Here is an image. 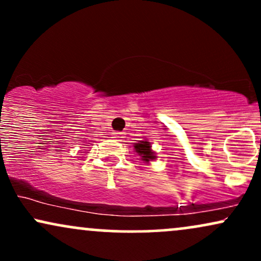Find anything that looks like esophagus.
<instances>
[{
	"mask_svg": "<svg viewBox=\"0 0 261 261\" xmlns=\"http://www.w3.org/2000/svg\"><path fill=\"white\" fill-rule=\"evenodd\" d=\"M122 133H120V131H115V133H113V136H114V139H118V140H120V139H122Z\"/></svg>",
	"mask_w": 261,
	"mask_h": 261,
	"instance_id": "34e87169",
	"label": "esophagus"
}]
</instances>
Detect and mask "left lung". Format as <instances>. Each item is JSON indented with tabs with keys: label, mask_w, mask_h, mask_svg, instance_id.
I'll use <instances>...</instances> for the list:
<instances>
[{
	"label": "left lung",
	"mask_w": 261,
	"mask_h": 261,
	"mask_svg": "<svg viewBox=\"0 0 261 261\" xmlns=\"http://www.w3.org/2000/svg\"><path fill=\"white\" fill-rule=\"evenodd\" d=\"M135 149L142 157L143 161L149 162L154 160V153L151 149V143L148 141H140L139 143H135Z\"/></svg>",
	"instance_id": "1"
}]
</instances>
